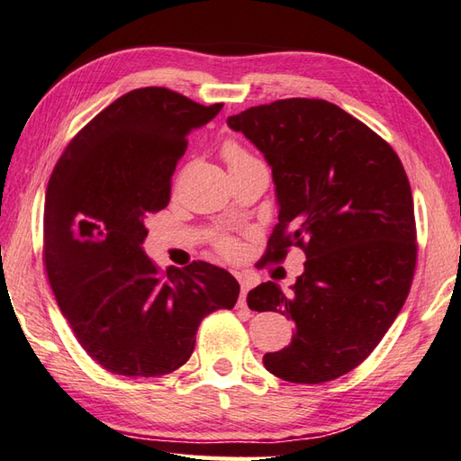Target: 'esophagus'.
<instances>
[{"mask_svg":"<svg viewBox=\"0 0 461 461\" xmlns=\"http://www.w3.org/2000/svg\"><path fill=\"white\" fill-rule=\"evenodd\" d=\"M252 288V283L250 280H247V278H240V298H239V306L240 308H244L247 306V294H249V290Z\"/></svg>","mask_w":461,"mask_h":461,"instance_id":"esophagus-1","label":"esophagus"}]
</instances>
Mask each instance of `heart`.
Returning <instances> with one entry per match:
<instances>
[{"instance_id":"heart-1","label":"heart","mask_w":461,"mask_h":461,"mask_svg":"<svg viewBox=\"0 0 461 461\" xmlns=\"http://www.w3.org/2000/svg\"><path fill=\"white\" fill-rule=\"evenodd\" d=\"M222 157L229 165V171H232V168H240V167H247L252 163H258L257 158L247 151V149L232 139L222 145ZM217 249L222 252V255L234 257L239 252V244H237V240H232L229 237H221L217 240Z\"/></svg>"}]
</instances>
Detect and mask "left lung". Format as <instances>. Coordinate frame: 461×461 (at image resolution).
Here are the masks:
<instances>
[{
    "mask_svg": "<svg viewBox=\"0 0 461 461\" xmlns=\"http://www.w3.org/2000/svg\"><path fill=\"white\" fill-rule=\"evenodd\" d=\"M272 167L278 224L262 262L304 250L293 293L262 283L249 308L293 318L286 348L265 368L322 384L360 366L406 303L416 270L414 201L400 157L380 135L324 99H280L229 117Z\"/></svg>",
    "mask_w": 461,
    "mask_h": 461,
    "instance_id": "obj_1",
    "label": "left lung"
}]
</instances>
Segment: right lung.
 I'll return each mask as SVG.
<instances>
[{"label":"right lung","instance_id":"1","mask_svg":"<svg viewBox=\"0 0 461 461\" xmlns=\"http://www.w3.org/2000/svg\"><path fill=\"white\" fill-rule=\"evenodd\" d=\"M167 87L125 93L59 157L45 193L43 262L65 321L93 360L129 378L191 358L204 316L237 304L230 272L196 260L161 272L145 255L149 214L171 199L186 135L217 117Z\"/></svg>","mask_w":461,"mask_h":461}]
</instances>
